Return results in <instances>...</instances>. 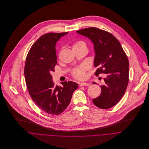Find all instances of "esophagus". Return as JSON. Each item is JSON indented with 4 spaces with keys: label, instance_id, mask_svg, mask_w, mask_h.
I'll return each instance as SVG.
<instances>
[{
    "label": "esophagus",
    "instance_id": "34e87169",
    "mask_svg": "<svg viewBox=\"0 0 149 149\" xmlns=\"http://www.w3.org/2000/svg\"><path fill=\"white\" fill-rule=\"evenodd\" d=\"M90 85V83H87V82H81L79 83V86H89Z\"/></svg>",
    "mask_w": 149,
    "mask_h": 149
}]
</instances>
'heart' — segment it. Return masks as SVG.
<instances>
[{
  "label": "heart",
  "mask_w": 149,
  "mask_h": 149,
  "mask_svg": "<svg viewBox=\"0 0 149 149\" xmlns=\"http://www.w3.org/2000/svg\"><path fill=\"white\" fill-rule=\"evenodd\" d=\"M86 47V43L83 41H78L76 42L73 46V48L74 47ZM87 66L86 65H81L74 69H73L72 74V76L78 79H83L85 76V72L87 70Z\"/></svg>",
  "instance_id": "heart-1"
}]
</instances>
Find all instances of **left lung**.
Instances as JSON below:
<instances>
[{
	"instance_id": "obj_1",
	"label": "left lung",
	"mask_w": 149,
	"mask_h": 149,
	"mask_svg": "<svg viewBox=\"0 0 149 149\" xmlns=\"http://www.w3.org/2000/svg\"><path fill=\"white\" fill-rule=\"evenodd\" d=\"M76 32L90 39L94 44V65L98 68L95 74H106L104 84L101 85V94L93 102L100 109L111 108L122 98L128 85L129 63L126 54L119 41L103 30L88 27Z\"/></svg>"
}]
</instances>
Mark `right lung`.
Here are the masks:
<instances>
[{"mask_svg": "<svg viewBox=\"0 0 149 149\" xmlns=\"http://www.w3.org/2000/svg\"><path fill=\"white\" fill-rule=\"evenodd\" d=\"M64 33H48L39 38L32 45L24 66V76L29 95L37 106L46 113L57 115L69 106L77 83L62 82L55 86L50 74L57 64L56 42Z\"/></svg>", "mask_w": 149, "mask_h": 149, "instance_id": "1", "label": "right lung"}]
</instances>
